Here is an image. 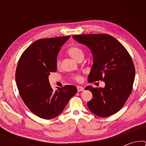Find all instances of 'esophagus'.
Segmentation results:
<instances>
[{
	"mask_svg": "<svg viewBox=\"0 0 146 146\" xmlns=\"http://www.w3.org/2000/svg\"><path fill=\"white\" fill-rule=\"evenodd\" d=\"M77 90L78 92H80V91H82L84 90V88L82 87V86H77Z\"/></svg>",
	"mask_w": 146,
	"mask_h": 146,
	"instance_id": "1",
	"label": "esophagus"
}]
</instances>
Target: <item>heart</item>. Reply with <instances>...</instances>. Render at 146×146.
<instances>
[{
    "label": "heart",
    "instance_id": "1",
    "mask_svg": "<svg viewBox=\"0 0 146 146\" xmlns=\"http://www.w3.org/2000/svg\"><path fill=\"white\" fill-rule=\"evenodd\" d=\"M68 53L70 55L71 57L73 58L76 60H82L84 56V52L83 49L80 48L78 46H73L70 47V48L68 49ZM61 62L60 59H57L56 62V66L57 68H59L60 66ZM71 78L72 80L76 81V82H81L82 81V76L80 75H73L71 76Z\"/></svg>",
    "mask_w": 146,
    "mask_h": 146
}]
</instances>
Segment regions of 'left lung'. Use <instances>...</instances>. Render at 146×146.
Masks as SVG:
<instances>
[{"mask_svg":"<svg viewBox=\"0 0 146 146\" xmlns=\"http://www.w3.org/2000/svg\"><path fill=\"white\" fill-rule=\"evenodd\" d=\"M73 38L84 44L93 53V64L88 82L102 80L105 88L88 86L93 98L87 103L91 112L100 117L117 113L132 92L135 68L127 49L113 36L108 34L74 35Z\"/></svg>","mask_w":146,"mask_h":146,"instance_id":"left-lung-1","label":"left lung"}]
</instances>
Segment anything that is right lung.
Masks as SVG:
<instances>
[{
	"mask_svg": "<svg viewBox=\"0 0 146 146\" xmlns=\"http://www.w3.org/2000/svg\"><path fill=\"white\" fill-rule=\"evenodd\" d=\"M70 36L39 39L31 44L17 64L15 80L20 95L31 111L43 119L60 115L75 95V86L53 90L48 76L56 71V56Z\"/></svg>",
	"mask_w": 146,
	"mask_h": 146,
	"instance_id": "obj_1",
	"label": "right lung"
}]
</instances>
